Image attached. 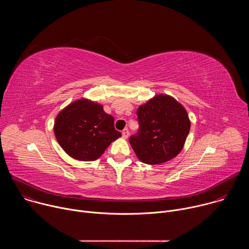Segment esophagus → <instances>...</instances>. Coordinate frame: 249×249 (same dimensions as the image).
<instances>
[{
	"instance_id": "obj_1",
	"label": "esophagus",
	"mask_w": 249,
	"mask_h": 249,
	"mask_svg": "<svg viewBox=\"0 0 249 249\" xmlns=\"http://www.w3.org/2000/svg\"><path fill=\"white\" fill-rule=\"evenodd\" d=\"M122 137H123L124 139H127V138L129 137V130H128L127 128L122 131Z\"/></svg>"
}]
</instances>
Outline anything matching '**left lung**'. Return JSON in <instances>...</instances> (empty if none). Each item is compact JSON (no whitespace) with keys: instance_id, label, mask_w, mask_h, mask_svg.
<instances>
[{"instance_id":"8db88e82","label":"left lung","mask_w":249,"mask_h":249,"mask_svg":"<svg viewBox=\"0 0 249 249\" xmlns=\"http://www.w3.org/2000/svg\"><path fill=\"white\" fill-rule=\"evenodd\" d=\"M140 124L129 139L138 159L147 164H160L178 155L190 131V120L183 106L167 94H158L139 106Z\"/></svg>"}]
</instances>
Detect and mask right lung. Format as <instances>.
I'll return each instance as SVG.
<instances>
[{
	"label": "right lung",
	"instance_id": "obj_1",
	"mask_svg": "<svg viewBox=\"0 0 249 249\" xmlns=\"http://www.w3.org/2000/svg\"><path fill=\"white\" fill-rule=\"evenodd\" d=\"M54 134L61 148L75 160H95L121 137L114 128V118L102 105L87 98L70 103L54 123Z\"/></svg>",
	"mask_w": 249,
	"mask_h": 249
}]
</instances>
